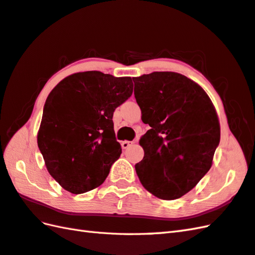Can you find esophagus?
<instances>
[{"label":"esophagus","instance_id":"34e87169","mask_svg":"<svg viewBox=\"0 0 255 255\" xmlns=\"http://www.w3.org/2000/svg\"><path fill=\"white\" fill-rule=\"evenodd\" d=\"M133 143H134V141H128V140L122 141V147H123V149H128V147L130 145H132Z\"/></svg>","mask_w":255,"mask_h":255}]
</instances>
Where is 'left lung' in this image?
I'll return each mask as SVG.
<instances>
[{
	"label": "left lung",
	"instance_id": "8db88e82",
	"mask_svg": "<svg viewBox=\"0 0 255 255\" xmlns=\"http://www.w3.org/2000/svg\"><path fill=\"white\" fill-rule=\"evenodd\" d=\"M142 122L151 129L139 143L144 156L135 171L147 191L179 199L210 170L221 139L216 110L197 82L174 72L132 78Z\"/></svg>",
	"mask_w": 255,
	"mask_h": 255
}]
</instances>
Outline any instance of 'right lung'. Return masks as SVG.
<instances>
[{
	"instance_id": "obj_1",
	"label": "right lung",
	"mask_w": 255,
	"mask_h": 255,
	"mask_svg": "<svg viewBox=\"0 0 255 255\" xmlns=\"http://www.w3.org/2000/svg\"><path fill=\"white\" fill-rule=\"evenodd\" d=\"M132 88L130 77L92 70L66 77L49 94L38 146L47 171L65 190L85 193L106 179L122 153L112 118Z\"/></svg>"
}]
</instances>
